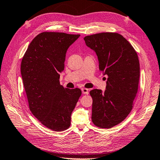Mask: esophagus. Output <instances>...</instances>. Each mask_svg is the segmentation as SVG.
<instances>
[{"instance_id":"obj_1","label":"esophagus","mask_w":160,"mask_h":160,"mask_svg":"<svg viewBox=\"0 0 160 160\" xmlns=\"http://www.w3.org/2000/svg\"><path fill=\"white\" fill-rule=\"evenodd\" d=\"M82 94H88V89L82 88Z\"/></svg>"}]
</instances>
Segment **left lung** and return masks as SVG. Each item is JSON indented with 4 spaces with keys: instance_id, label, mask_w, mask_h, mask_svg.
I'll return each mask as SVG.
<instances>
[{
    "instance_id": "obj_1",
    "label": "left lung",
    "mask_w": 160,
    "mask_h": 160,
    "mask_svg": "<svg viewBox=\"0 0 160 160\" xmlns=\"http://www.w3.org/2000/svg\"><path fill=\"white\" fill-rule=\"evenodd\" d=\"M86 45L97 53L99 70L107 75L104 92L94 89L92 121L100 128L110 129L128 116L138 93L140 76L138 53L122 35L106 32L86 36Z\"/></svg>"
}]
</instances>
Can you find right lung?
I'll use <instances>...</instances> for the list:
<instances>
[{"instance_id": "add662e5", "label": "right lung", "mask_w": 160, "mask_h": 160, "mask_svg": "<svg viewBox=\"0 0 160 160\" xmlns=\"http://www.w3.org/2000/svg\"><path fill=\"white\" fill-rule=\"evenodd\" d=\"M80 35L42 32L22 57L21 73L32 114L48 128L62 131L70 126L71 114L82 94L60 83L66 53Z\"/></svg>"}]
</instances>
